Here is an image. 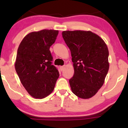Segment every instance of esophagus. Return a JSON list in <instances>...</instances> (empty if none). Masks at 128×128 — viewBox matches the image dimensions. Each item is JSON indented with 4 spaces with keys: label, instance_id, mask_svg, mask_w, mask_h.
Masks as SVG:
<instances>
[{
    "label": "esophagus",
    "instance_id": "esophagus-1",
    "mask_svg": "<svg viewBox=\"0 0 128 128\" xmlns=\"http://www.w3.org/2000/svg\"><path fill=\"white\" fill-rule=\"evenodd\" d=\"M60 68V70H61V71L62 72L64 70V68H65V66H61Z\"/></svg>",
    "mask_w": 128,
    "mask_h": 128
}]
</instances>
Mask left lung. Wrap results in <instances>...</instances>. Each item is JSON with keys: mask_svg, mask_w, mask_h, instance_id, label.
I'll list each match as a JSON object with an SVG mask.
<instances>
[{"mask_svg": "<svg viewBox=\"0 0 128 128\" xmlns=\"http://www.w3.org/2000/svg\"><path fill=\"white\" fill-rule=\"evenodd\" d=\"M62 35L73 62L74 75L69 80L72 91L82 99L92 98L104 85L109 70L108 47L90 30H66Z\"/></svg>", "mask_w": 128, "mask_h": 128, "instance_id": "8db88e82", "label": "left lung"}]
</instances>
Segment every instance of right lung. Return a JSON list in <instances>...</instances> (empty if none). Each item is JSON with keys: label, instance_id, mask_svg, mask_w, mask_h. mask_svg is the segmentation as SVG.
<instances>
[{"label": "right lung", "instance_id": "right-lung-1", "mask_svg": "<svg viewBox=\"0 0 128 128\" xmlns=\"http://www.w3.org/2000/svg\"><path fill=\"white\" fill-rule=\"evenodd\" d=\"M59 31L43 29L29 33L17 50L15 68L22 85L36 99H43L54 91L59 72L52 64L50 47Z\"/></svg>", "mask_w": 128, "mask_h": 128}]
</instances>
